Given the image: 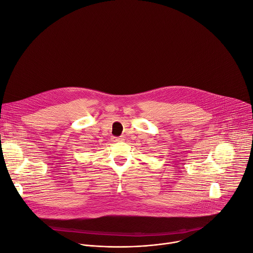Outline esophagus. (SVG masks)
<instances>
[{
	"instance_id": "esophagus-1",
	"label": "esophagus",
	"mask_w": 253,
	"mask_h": 253,
	"mask_svg": "<svg viewBox=\"0 0 253 253\" xmlns=\"http://www.w3.org/2000/svg\"><path fill=\"white\" fill-rule=\"evenodd\" d=\"M123 140H124L123 137H115L114 138V141H116V142H120V141H123Z\"/></svg>"
}]
</instances>
